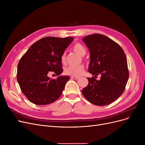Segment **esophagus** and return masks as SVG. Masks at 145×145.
<instances>
[{"label": "esophagus", "instance_id": "34e87169", "mask_svg": "<svg viewBox=\"0 0 145 145\" xmlns=\"http://www.w3.org/2000/svg\"><path fill=\"white\" fill-rule=\"evenodd\" d=\"M71 79H74V80H77L78 78V77H76V76H71Z\"/></svg>", "mask_w": 145, "mask_h": 145}]
</instances>
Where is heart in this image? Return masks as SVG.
Here are the masks:
<instances>
[{"label": "heart", "instance_id": "b5f03b06", "mask_svg": "<svg viewBox=\"0 0 145 145\" xmlns=\"http://www.w3.org/2000/svg\"><path fill=\"white\" fill-rule=\"evenodd\" d=\"M72 50L79 55L83 56L86 54V48L80 43H76L72 46ZM66 61V52H64L61 56V62L63 63ZM85 67L82 65L76 66H69L65 69V73L67 75L72 76H80L84 72Z\"/></svg>", "mask_w": 145, "mask_h": 145}]
</instances>
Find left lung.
Masks as SVG:
<instances>
[{
    "label": "left lung",
    "instance_id": "obj_1",
    "mask_svg": "<svg viewBox=\"0 0 145 145\" xmlns=\"http://www.w3.org/2000/svg\"><path fill=\"white\" fill-rule=\"evenodd\" d=\"M89 48L88 71L95 76L88 77V85L82 91L89 102L105 106L116 101L123 94L129 78L126 55L121 46L103 34H93L83 38Z\"/></svg>",
    "mask_w": 145,
    "mask_h": 145
}]
</instances>
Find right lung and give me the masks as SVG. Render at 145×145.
<instances>
[{
    "mask_svg": "<svg viewBox=\"0 0 145 145\" xmlns=\"http://www.w3.org/2000/svg\"><path fill=\"white\" fill-rule=\"evenodd\" d=\"M73 39L43 37L33 43L20 59L17 80L23 94L31 103L50 104L62 95L69 77L59 76L53 79L47 74L50 71L56 76L62 73L61 56Z\"/></svg>",
    "mask_w": 145,
    "mask_h": 145,
    "instance_id": "right-lung-1",
    "label": "right lung"
}]
</instances>
